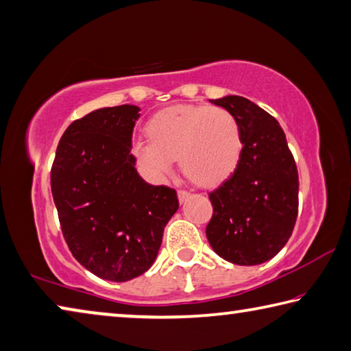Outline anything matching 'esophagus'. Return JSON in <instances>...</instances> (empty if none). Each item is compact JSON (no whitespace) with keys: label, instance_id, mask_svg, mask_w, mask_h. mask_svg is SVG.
<instances>
[{"label":"esophagus","instance_id":"1","mask_svg":"<svg viewBox=\"0 0 351 351\" xmlns=\"http://www.w3.org/2000/svg\"><path fill=\"white\" fill-rule=\"evenodd\" d=\"M177 196H179L180 202H185V200L189 197V193L186 189H179V191H177Z\"/></svg>","mask_w":351,"mask_h":351}]
</instances>
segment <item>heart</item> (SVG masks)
I'll list each match as a JSON object with an SVG mask.
<instances>
[{"mask_svg": "<svg viewBox=\"0 0 351 351\" xmlns=\"http://www.w3.org/2000/svg\"><path fill=\"white\" fill-rule=\"evenodd\" d=\"M145 140L132 145V157L149 180L169 174L174 158L199 186H215L232 174L243 151L238 119L223 107L174 106L146 123Z\"/></svg>", "mask_w": 351, "mask_h": 351, "instance_id": "1", "label": "heart"}]
</instances>
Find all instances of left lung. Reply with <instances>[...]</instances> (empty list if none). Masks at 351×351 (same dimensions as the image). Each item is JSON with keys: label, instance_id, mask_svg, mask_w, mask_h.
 <instances>
[{"label": "left lung", "instance_id": "left-lung-1", "mask_svg": "<svg viewBox=\"0 0 351 351\" xmlns=\"http://www.w3.org/2000/svg\"><path fill=\"white\" fill-rule=\"evenodd\" d=\"M234 114L243 136L238 166L208 193L206 238L223 260L255 266L291 238L298 213V172L277 119L243 96L213 101Z\"/></svg>", "mask_w": 351, "mask_h": 351}]
</instances>
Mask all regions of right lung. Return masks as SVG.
I'll use <instances>...</instances> for the list:
<instances>
[{
	"instance_id": "obj_1",
	"label": "right lung",
	"mask_w": 351,
	"mask_h": 351,
	"mask_svg": "<svg viewBox=\"0 0 351 351\" xmlns=\"http://www.w3.org/2000/svg\"><path fill=\"white\" fill-rule=\"evenodd\" d=\"M140 108H99L62 135L51 191L73 256L96 277L128 281L157 258L166 223L179 208L174 188L149 185L132 157Z\"/></svg>"
}]
</instances>
